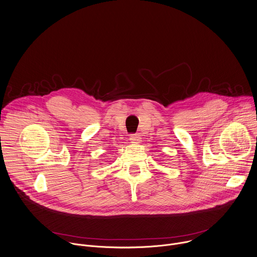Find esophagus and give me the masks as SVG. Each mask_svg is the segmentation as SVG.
Masks as SVG:
<instances>
[{"label":"esophagus","instance_id":"obj_1","mask_svg":"<svg viewBox=\"0 0 257 257\" xmlns=\"http://www.w3.org/2000/svg\"><path fill=\"white\" fill-rule=\"evenodd\" d=\"M130 141H131V143H133V144H138L140 142V138L137 135H131Z\"/></svg>","mask_w":257,"mask_h":257}]
</instances>
